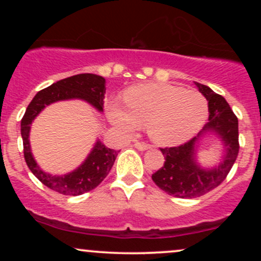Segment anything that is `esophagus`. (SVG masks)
<instances>
[{
  "instance_id": "esophagus-1",
  "label": "esophagus",
  "mask_w": 261,
  "mask_h": 261,
  "mask_svg": "<svg viewBox=\"0 0 261 261\" xmlns=\"http://www.w3.org/2000/svg\"><path fill=\"white\" fill-rule=\"evenodd\" d=\"M134 146L140 151H147V149H151V145H147V143H142L139 142V141H135Z\"/></svg>"
}]
</instances>
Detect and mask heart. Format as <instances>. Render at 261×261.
<instances>
[{"instance_id": "1", "label": "heart", "mask_w": 261, "mask_h": 261, "mask_svg": "<svg viewBox=\"0 0 261 261\" xmlns=\"http://www.w3.org/2000/svg\"><path fill=\"white\" fill-rule=\"evenodd\" d=\"M125 107L110 100L108 118L126 134L147 126L148 136L162 146L190 140L208 116L207 99L200 92L168 83L133 87L124 95Z\"/></svg>"}]
</instances>
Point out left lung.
I'll return each mask as SVG.
<instances>
[{
    "mask_svg": "<svg viewBox=\"0 0 261 261\" xmlns=\"http://www.w3.org/2000/svg\"><path fill=\"white\" fill-rule=\"evenodd\" d=\"M195 83L208 104V121L194 139L178 147L161 148L164 167L152 175L158 188L180 199H194L208 193L226 179L239 151L238 119L222 95ZM205 138H216L223 146L220 163L203 167L198 162L199 145Z\"/></svg>",
    "mask_w": 261,
    "mask_h": 261,
    "instance_id": "1",
    "label": "left lung"
}]
</instances>
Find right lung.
Segmentation results:
<instances>
[{
  "label": "right lung",
  "instance_id": "add662e5",
  "mask_svg": "<svg viewBox=\"0 0 261 261\" xmlns=\"http://www.w3.org/2000/svg\"><path fill=\"white\" fill-rule=\"evenodd\" d=\"M106 79L94 73H80L67 77L56 83H53L47 88L38 92L33 98L24 116L20 121V134L24 147V158L27 166L32 173L45 187L64 195H82L97 188L104 178L109 174L118 151L106 147L99 139L95 140L94 145L86 160L76 169L62 175L50 174L40 168L32 152L31 134L32 124L34 119L47 106L62 100H83L101 113L106 98Z\"/></svg>",
  "mask_w": 261,
  "mask_h": 261
}]
</instances>
